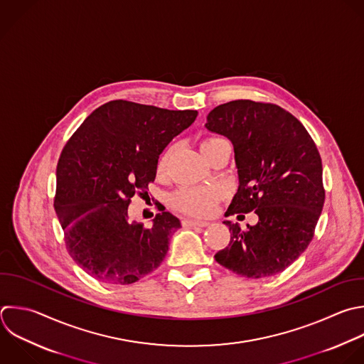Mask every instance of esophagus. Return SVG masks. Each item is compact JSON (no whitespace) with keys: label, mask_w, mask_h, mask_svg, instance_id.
Wrapping results in <instances>:
<instances>
[{"label":"esophagus","mask_w":364,"mask_h":364,"mask_svg":"<svg viewBox=\"0 0 364 364\" xmlns=\"http://www.w3.org/2000/svg\"><path fill=\"white\" fill-rule=\"evenodd\" d=\"M182 223H183V226H199V228H205V226L209 225V222L195 220V219H183Z\"/></svg>","instance_id":"esophagus-1"}]
</instances>
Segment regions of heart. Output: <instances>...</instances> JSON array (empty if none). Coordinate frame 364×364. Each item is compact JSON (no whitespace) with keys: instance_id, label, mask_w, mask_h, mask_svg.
Instances as JSON below:
<instances>
[{"instance_id":"obj_1","label":"heart","mask_w":364,"mask_h":364,"mask_svg":"<svg viewBox=\"0 0 364 364\" xmlns=\"http://www.w3.org/2000/svg\"><path fill=\"white\" fill-rule=\"evenodd\" d=\"M218 139L219 138H209L203 141L200 145V149ZM169 158H171V151H166L161 156L159 165H158L159 172H164L166 169ZM219 198H220V191L216 186H185L175 193L173 206L188 215L206 216L213 210V206Z\"/></svg>"}]
</instances>
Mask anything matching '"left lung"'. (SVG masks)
Masks as SVG:
<instances>
[{
	"mask_svg": "<svg viewBox=\"0 0 364 364\" xmlns=\"http://www.w3.org/2000/svg\"><path fill=\"white\" fill-rule=\"evenodd\" d=\"M205 127L226 136L235 151L239 186L225 215L255 210L259 218L246 230L223 222L230 242L216 262L250 279L283 272L311 242L324 203L321 159L311 136L283 108L249 100L216 107Z\"/></svg>",
	"mask_w": 364,
	"mask_h": 364,
	"instance_id": "obj_1",
	"label": "left lung"
}]
</instances>
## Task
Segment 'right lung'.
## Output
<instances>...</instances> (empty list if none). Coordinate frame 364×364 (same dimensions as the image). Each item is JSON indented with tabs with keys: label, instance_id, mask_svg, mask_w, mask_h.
Here are the masks:
<instances>
[{
	"label": "right lung",
	"instance_id": "add662e5",
	"mask_svg": "<svg viewBox=\"0 0 364 364\" xmlns=\"http://www.w3.org/2000/svg\"><path fill=\"white\" fill-rule=\"evenodd\" d=\"M198 111H169L129 101L97 108L64 146L57 165L55 212L68 253L90 276L131 284L165 259L181 222L169 212L151 228L128 218L132 196L155 181L168 144Z\"/></svg>",
	"mask_w": 364,
	"mask_h": 364
}]
</instances>
